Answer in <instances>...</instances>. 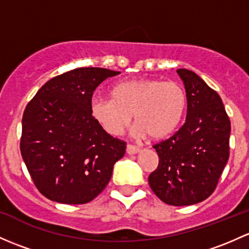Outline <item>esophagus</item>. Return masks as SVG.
Segmentation results:
<instances>
[{
  "label": "esophagus",
  "instance_id": "obj_1",
  "mask_svg": "<svg viewBox=\"0 0 249 249\" xmlns=\"http://www.w3.org/2000/svg\"><path fill=\"white\" fill-rule=\"evenodd\" d=\"M140 150H141L140 146H136V145H132V144H127L126 145V153L129 154V155H133V154L140 153Z\"/></svg>",
  "mask_w": 249,
  "mask_h": 249
}]
</instances>
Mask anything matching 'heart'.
Returning a JSON list of instances; mask_svg holds the SVG:
<instances>
[{
	"mask_svg": "<svg viewBox=\"0 0 249 249\" xmlns=\"http://www.w3.org/2000/svg\"><path fill=\"white\" fill-rule=\"evenodd\" d=\"M112 99H91L90 112L107 133L122 135L132 122L136 137L163 138L171 135L181 122L186 109V93L174 81L141 78L117 83Z\"/></svg>",
	"mask_w": 249,
	"mask_h": 249,
	"instance_id": "heart-1",
	"label": "heart"
}]
</instances>
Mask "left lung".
<instances>
[{
    "label": "left lung",
    "instance_id": "8db88e82",
    "mask_svg": "<svg viewBox=\"0 0 249 249\" xmlns=\"http://www.w3.org/2000/svg\"><path fill=\"white\" fill-rule=\"evenodd\" d=\"M186 90L184 125L154 145L159 166L149 175L163 203L193 205L210 197L229 159L230 120L222 99L196 72L178 69Z\"/></svg>",
    "mask_w": 249,
    "mask_h": 249
}]
</instances>
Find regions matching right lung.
Here are the masks:
<instances>
[{"mask_svg": "<svg viewBox=\"0 0 249 249\" xmlns=\"http://www.w3.org/2000/svg\"><path fill=\"white\" fill-rule=\"evenodd\" d=\"M119 71L77 68L51 78L22 116L20 150L39 192L62 204L100 195L126 143L108 135L90 112L94 90Z\"/></svg>", "mask_w": 249, "mask_h": 249, "instance_id": "add662e5", "label": "right lung"}]
</instances>
